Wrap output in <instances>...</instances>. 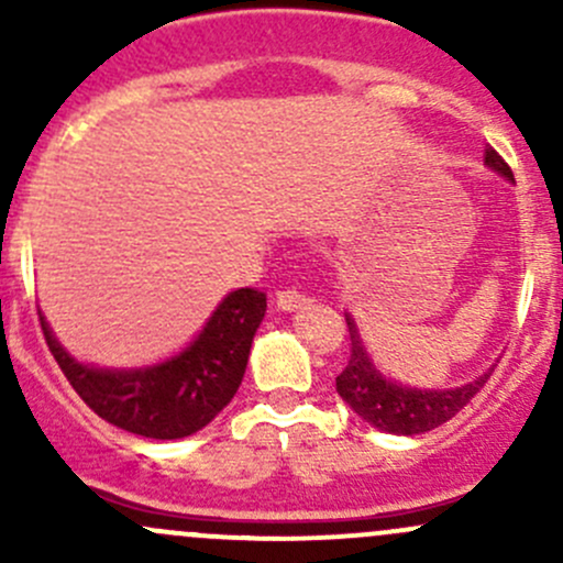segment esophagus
<instances>
[{"label":"esophagus","instance_id":"esophagus-1","mask_svg":"<svg viewBox=\"0 0 563 563\" xmlns=\"http://www.w3.org/2000/svg\"><path fill=\"white\" fill-rule=\"evenodd\" d=\"M275 299H277V308L288 310V313H291V310H299L302 305L310 302V299L305 297L302 288H297V286H283L280 291H277Z\"/></svg>","mask_w":563,"mask_h":563}]
</instances>
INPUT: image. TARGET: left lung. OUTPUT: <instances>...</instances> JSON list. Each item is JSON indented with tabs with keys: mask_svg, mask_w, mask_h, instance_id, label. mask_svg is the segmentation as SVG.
<instances>
[{
	"mask_svg": "<svg viewBox=\"0 0 563 563\" xmlns=\"http://www.w3.org/2000/svg\"><path fill=\"white\" fill-rule=\"evenodd\" d=\"M485 163L493 172L504 174L507 179H515L512 168L507 166V161H504L493 146H487ZM345 323H349L351 334V354L343 373L334 378V389H338V395L343 397L365 422H371L373 428L378 430H387V433L417 435L450 422L460 408H465L476 395H479V389L485 387L487 378H490L493 373L487 371L485 376L474 378V382L457 389L430 391L400 387V384L387 382V378L373 367V362L367 360L351 316H345Z\"/></svg>",
	"mask_w": 563,
	"mask_h": 563,
	"instance_id": "left-lung-1",
	"label": "left lung"
}]
</instances>
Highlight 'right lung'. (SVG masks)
<instances>
[{"label":"right lung","mask_w":563,"mask_h":563,"mask_svg":"<svg viewBox=\"0 0 563 563\" xmlns=\"http://www.w3.org/2000/svg\"><path fill=\"white\" fill-rule=\"evenodd\" d=\"M266 310L261 288H240L220 302L190 349L141 371H103L73 360L40 316L45 343L70 387L98 417L144 439H185L231 402Z\"/></svg>","instance_id":"right-lung-1"}]
</instances>
